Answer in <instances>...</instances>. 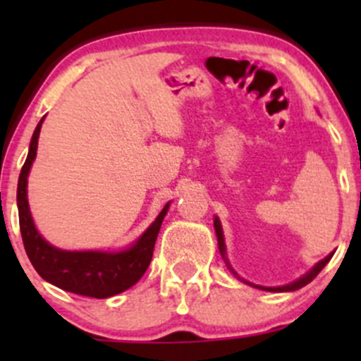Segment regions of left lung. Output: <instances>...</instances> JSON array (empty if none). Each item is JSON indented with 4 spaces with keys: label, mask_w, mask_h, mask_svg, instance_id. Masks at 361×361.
I'll return each instance as SVG.
<instances>
[{
    "label": "left lung",
    "mask_w": 361,
    "mask_h": 361,
    "mask_svg": "<svg viewBox=\"0 0 361 361\" xmlns=\"http://www.w3.org/2000/svg\"><path fill=\"white\" fill-rule=\"evenodd\" d=\"M214 231H216V238H218V248H220V253L224 255L225 257V243H224V232H221V225H220V220H218V218H214ZM330 258H332V255H329V257L325 258V260H322V262H318V264L314 265V267L311 269V271L307 272V274L305 276H302L300 279H297V281H293V283H290V285H286V286H278V288H264V286H258V288H262V290H269V292H293V290H298V288H302V286H305V285H309V283L312 281V279L316 278V276L319 274V272H322V269L325 267L326 264H329L330 262ZM227 262V260H225ZM228 265V264H227ZM232 271V267H228ZM235 274V272H234Z\"/></svg>",
    "instance_id": "obj_1"
}]
</instances>
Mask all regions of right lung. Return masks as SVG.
Listing matches in <instances>:
<instances>
[{
	"label": "right lung",
	"mask_w": 361,
	"mask_h": 361,
	"mask_svg": "<svg viewBox=\"0 0 361 361\" xmlns=\"http://www.w3.org/2000/svg\"><path fill=\"white\" fill-rule=\"evenodd\" d=\"M43 118L36 126L29 145V154L20 169L17 185V206H19L20 234L25 253L32 267L45 281L66 290V292L83 295V297L108 298L136 285L145 274L154 257L155 241L162 225L164 216L169 209V202L160 211L157 220L147 228L136 245L120 253H103V251H63L50 246L36 231L27 204V174L32 160L36 157L38 136Z\"/></svg>",
	"instance_id": "right-lung-1"
}]
</instances>
